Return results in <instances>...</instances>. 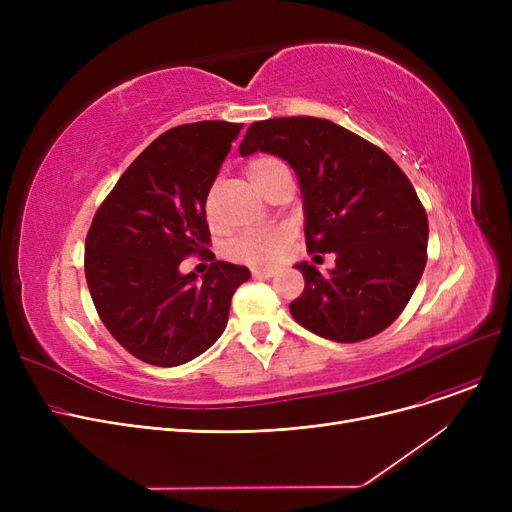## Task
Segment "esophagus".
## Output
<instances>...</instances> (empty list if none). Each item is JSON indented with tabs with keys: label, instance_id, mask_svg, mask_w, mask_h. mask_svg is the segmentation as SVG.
Masks as SVG:
<instances>
[{
	"label": "esophagus",
	"instance_id": "obj_1",
	"mask_svg": "<svg viewBox=\"0 0 512 512\" xmlns=\"http://www.w3.org/2000/svg\"><path fill=\"white\" fill-rule=\"evenodd\" d=\"M276 274L274 267H253V276L255 278H272Z\"/></svg>",
	"mask_w": 512,
	"mask_h": 512
}]
</instances>
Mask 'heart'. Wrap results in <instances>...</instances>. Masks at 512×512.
Here are the masks:
<instances>
[{"label":"heart","mask_w":512,"mask_h":512,"mask_svg":"<svg viewBox=\"0 0 512 512\" xmlns=\"http://www.w3.org/2000/svg\"><path fill=\"white\" fill-rule=\"evenodd\" d=\"M286 168L282 161H278L276 157L270 155H261L249 161L247 166V176L249 180L259 188L263 195H267L270 186L274 184V180L278 178V174H282ZM205 213L207 218L213 220L215 215V207H213V195L207 197L205 201ZM292 242V230L288 226H276L270 230H259V232H249L245 236H240L234 247H232V255L236 259H242L247 263H270L280 259L288 245Z\"/></svg>","instance_id":"heart-1"}]
</instances>
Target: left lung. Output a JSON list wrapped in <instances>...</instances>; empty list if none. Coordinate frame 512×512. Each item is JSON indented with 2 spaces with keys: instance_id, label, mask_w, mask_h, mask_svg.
Masks as SVG:
<instances>
[{
  "instance_id": "1",
  "label": "left lung",
  "mask_w": 512,
  "mask_h": 512,
  "mask_svg": "<svg viewBox=\"0 0 512 512\" xmlns=\"http://www.w3.org/2000/svg\"><path fill=\"white\" fill-rule=\"evenodd\" d=\"M238 151L286 161L301 186L307 251L336 255L326 276L307 261L294 265L305 290L292 317L334 342L386 330L427 261V213L405 172L359 134L311 116L253 122Z\"/></svg>"
}]
</instances>
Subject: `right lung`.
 I'll return each instance as SVG.
<instances>
[{
	"instance_id": "add662e5",
	"label": "right lung",
	"mask_w": 512,
	"mask_h": 512,
	"mask_svg": "<svg viewBox=\"0 0 512 512\" xmlns=\"http://www.w3.org/2000/svg\"><path fill=\"white\" fill-rule=\"evenodd\" d=\"M242 124L203 120L157 137L97 209L85 242V276L103 326L137 359L176 367L203 355L228 324L249 267L215 261L205 201ZM213 260L199 279L184 256Z\"/></svg>"
}]
</instances>
